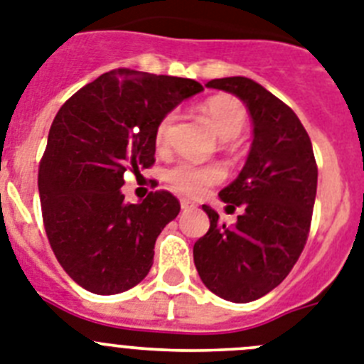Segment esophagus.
Segmentation results:
<instances>
[{"label":"esophagus","instance_id":"esophagus-1","mask_svg":"<svg viewBox=\"0 0 364 364\" xmlns=\"http://www.w3.org/2000/svg\"><path fill=\"white\" fill-rule=\"evenodd\" d=\"M181 208L183 210H192V208H196V205L188 200H181Z\"/></svg>","mask_w":364,"mask_h":364}]
</instances>
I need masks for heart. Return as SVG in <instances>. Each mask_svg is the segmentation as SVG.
I'll return each mask as SVG.
<instances>
[{
    "label": "heart",
    "instance_id": "heart-1",
    "mask_svg": "<svg viewBox=\"0 0 364 364\" xmlns=\"http://www.w3.org/2000/svg\"><path fill=\"white\" fill-rule=\"evenodd\" d=\"M201 113L213 126L218 137L223 141L238 137L247 124V112L232 97H213L201 106ZM176 121V113L170 112L163 117L156 128V146L163 150L168 143V134ZM223 170L218 164H194L191 161H179L170 166L164 173V179L168 181L173 191L183 196H201L205 188L216 185L223 179Z\"/></svg>",
    "mask_w": 364,
    "mask_h": 364
}]
</instances>
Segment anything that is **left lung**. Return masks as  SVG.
Here are the masks:
<instances>
[{
  "instance_id": "left-lung-1",
  "label": "left lung",
  "mask_w": 364,
  "mask_h": 364,
  "mask_svg": "<svg viewBox=\"0 0 364 364\" xmlns=\"http://www.w3.org/2000/svg\"><path fill=\"white\" fill-rule=\"evenodd\" d=\"M205 86L245 104L252 144L238 178L220 192L227 208H243L242 216L229 227L203 205L210 227L194 243V264L214 295L245 304L274 289L299 260L311 225L317 164L295 112L258 82L227 77Z\"/></svg>"
}]
</instances>
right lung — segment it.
I'll list each match as a JSON object with an SVG mask.
<instances>
[{"label": "right lung", "instance_id": "add662e5", "mask_svg": "<svg viewBox=\"0 0 364 364\" xmlns=\"http://www.w3.org/2000/svg\"><path fill=\"white\" fill-rule=\"evenodd\" d=\"M200 91L191 78L115 69L56 113L38 172L43 225L56 260L87 291H128L150 271L157 236L181 207L164 191L124 203L121 186L128 170L156 161L161 119Z\"/></svg>", "mask_w": 364, "mask_h": 364}]
</instances>
